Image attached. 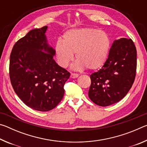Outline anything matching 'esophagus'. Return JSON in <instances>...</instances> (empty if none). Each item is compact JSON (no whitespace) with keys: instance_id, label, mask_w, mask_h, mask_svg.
Wrapping results in <instances>:
<instances>
[{"instance_id":"34e87169","label":"esophagus","mask_w":147,"mask_h":147,"mask_svg":"<svg viewBox=\"0 0 147 147\" xmlns=\"http://www.w3.org/2000/svg\"><path fill=\"white\" fill-rule=\"evenodd\" d=\"M78 76V74H76V73H71V77L72 78H76Z\"/></svg>"}]
</instances>
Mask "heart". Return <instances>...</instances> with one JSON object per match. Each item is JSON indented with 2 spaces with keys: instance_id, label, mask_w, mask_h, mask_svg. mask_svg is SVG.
<instances>
[{
  "instance_id": "obj_1",
  "label": "heart",
  "mask_w": 147,
  "mask_h": 147,
  "mask_svg": "<svg viewBox=\"0 0 147 147\" xmlns=\"http://www.w3.org/2000/svg\"><path fill=\"white\" fill-rule=\"evenodd\" d=\"M110 40L106 33L93 28L72 29L63 35L62 41H57L54 49L57 62L66 68L74 59L73 70L80 71L87 67L95 70L105 63Z\"/></svg>"
}]
</instances>
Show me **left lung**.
Here are the masks:
<instances>
[{
  "mask_svg": "<svg viewBox=\"0 0 147 147\" xmlns=\"http://www.w3.org/2000/svg\"><path fill=\"white\" fill-rule=\"evenodd\" d=\"M136 67L137 51L132 40H115L102 67L91 74L89 98L100 106L118 102L132 86Z\"/></svg>",
  "mask_w": 147,
  "mask_h": 147,
  "instance_id": "obj_1",
  "label": "left lung"
}]
</instances>
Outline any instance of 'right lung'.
I'll return each instance as SVG.
<instances>
[{
	"label": "right lung",
	"mask_w": 147,
	"mask_h": 147,
	"mask_svg": "<svg viewBox=\"0 0 147 147\" xmlns=\"http://www.w3.org/2000/svg\"><path fill=\"white\" fill-rule=\"evenodd\" d=\"M48 26L34 29L14 45L9 77L16 93L32 109L48 111L63 98L70 73L54 59V49L46 36Z\"/></svg>",
	"instance_id": "obj_1"
}]
</instances>
